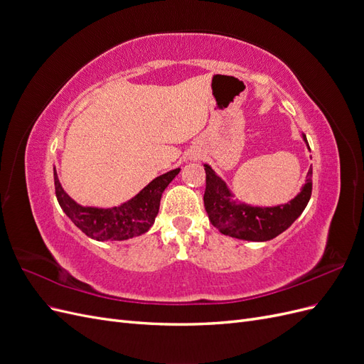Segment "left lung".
<instances>
[{
    "instance_id": "1",
    "label": "left lung",
    "mask_w": 364,
    "mask_h": 364,
    "mask_svg": "<svg viewBox=\"0 0 364 364\" xmlns=\"http://www.w3.org/2000/svg\"><path fill=\"white\" fill-rule=\"evenodd\" d=\"M308 141L306 136H302ZM206 190L203 196L205 209L211 222L220 232L247 241H269L289 229L294 220L302 214L310 202L313 190V168L308 170L306 182L301 193L289 203L278 206H252L234 200V194L226 182L205 164Z\"/></svg>"
}]
</instances>
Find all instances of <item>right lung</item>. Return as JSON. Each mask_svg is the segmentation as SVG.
Wrapping results in <instances>:
<instances>
[{"label":"right lung","instance_id":"right-lung-1","mask_svg":"<svg viewBox=\"0 0 364 364\" xmlns=\"http://www.w3.org/2000/svg\"><path fill=\"white\" fill-rule=\"evenodd\" d=\"M174 168L158 176L130 200L112 208L82 206L65 193L54 168V188L63 213L83 234L97 241H121L146 234L155 223L164 190L179 174Z\"/></svg>","mask_w":364,"mask_h":364}]
</instances>
